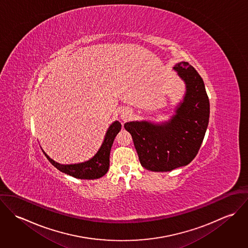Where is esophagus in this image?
I'll return each mask as SVG.
<instances>
[{
	"label": "esophagus",
	"instance_id": "esophagus-1",
	"mask_svg": "<svg viewBox=\"0 0 248 248\" xmlns=\"http://www.w3.org/2000/svg\"><path fill=\"white\" fill-rule=\"evenodd\" d=\"M130 116H131V114H130V112H128V111H123V112L121 113V118H122L123 121H127V120L130 118Z\"/></svg>",
	"mask_w": 248,
	"mask_h": 248
}]
</instances>
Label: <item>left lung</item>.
<instances>
[{
  "instance_id": "left-lung-1",
  "label": "left lung",
  "mask_w": 248,
  "mask_h": 248,
  "mask_svg": "<svg viewBox=\"0 0 248 248\" xmlns=\"http://www.w3.org/2000/svg\"><path fill=\"white\" fill-rule=\"evenodd\" d=\"M184 81L186 93L170 120L127 122L142 167L168 172L189 164L197 155L209 122L210 104L202 78L187 62L174 67Z\"/></svg>"
}]
</instances>
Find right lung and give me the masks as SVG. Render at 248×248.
<instances>
[{
    "instance_id": "right-lung-1",
    "label": "right lung",
    "mask_w": 248,
    "mask_h": 248,
    "mask_svg": "<svg viewBox=\"0 0 248 248\" xmlns=\"http://www.w3.org/2000/svg\"><path fill=\"white\" fill-rule=\"evenodd\" d=\"M121 130V124L118 121H114L108 129L104 141L102 143L98 152L90 160L77 163V164H60L51 159L44 151L46 157L48 161L59 171L71 177L80 179H95L103 177L109 167V153L114 140V138Z\"/></svg>"
}]
</instances>
